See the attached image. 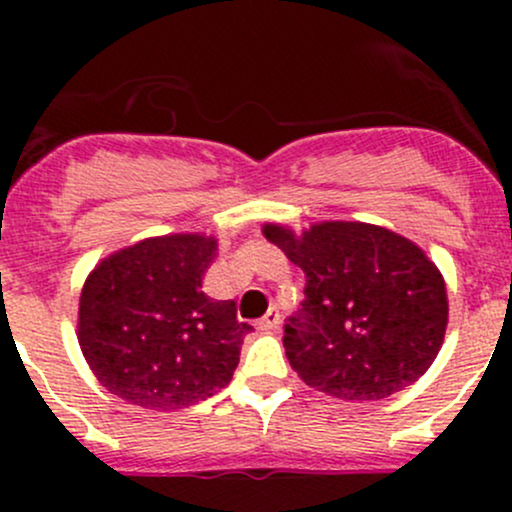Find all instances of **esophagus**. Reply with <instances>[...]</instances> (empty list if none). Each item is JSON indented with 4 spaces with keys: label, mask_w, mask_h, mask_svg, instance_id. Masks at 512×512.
Listing matches in <instances>:
<instances>
[{
    "label": "esophagus",
    "mask_w": 512,
    "mask_h": 512,
    "mask_svg": "<svg viewBox=\"0 0 512 512\" xmlns=\"http://www.w3.org/2000/svg\"><path fill=\"white\" fill-rule=\"evenodd\" d=\"M280 309L277 307H272L270 312L265 314V317L260 319V322H257V329H260V332H275L277 327H280Z\"/></svg>",
    "instance_id": "esophagus-1"
}]
</instances>
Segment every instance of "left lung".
Instances as JSON below:
<instances>
[{
  "mask_svg": "<svg viewBox=\"0 0 512 512\" xmlns=\"http://www.w3.org/2000/svg\"><path fill=\"white\" fill-rule=\"evenodd\" d=\"M302 267L304 302L285 324V352L307 386L376 401L426 374L443 344L448 297L421 247L369 223H317L302 235L265 225Z\"/></svg>",
  "mask_w": 512,
  "mask_h": 512,
  "instance_id": "8db88e82",
  "label": "left lung"
}]
</instances>
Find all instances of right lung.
<instances>
[{"label": "right lung", "mask_w": 512, "mask_h": 512, "mask_svg": "<svg viewBox=\"0 0 512 512\" xmlns=\"http://www.w3.org/2000/svg\"><path fill=\"white\" fill-rule=\"evenodd\" d=\"M215 237H148L86 277L79 344L96 379L128 404L173 411L230 384L250 324L232 299L203 292Z\"/></svg>", "instance_id": "obj_1"}]
</instances>
